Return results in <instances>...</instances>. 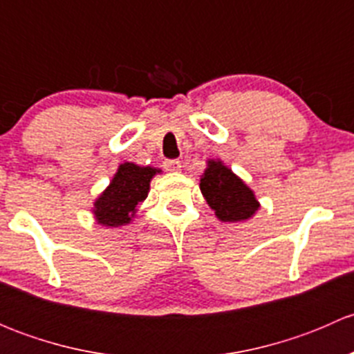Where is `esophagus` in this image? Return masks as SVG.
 <instances>
[{
  "instance_id": "34e87169",
  "label": "esophagus",
  "mask_w": 354,
  "mask_h": 354,
  "mask_svg": "<svg viewBox=\"0 0 354 354\" xmlns=\"http://www.w3.org/2000/svg\"><path fill=\"white\" fill-rule=\"evenodd\" d=\"M164 169L167 171V173H180L181 171V160L178 159H166L162 162Z\"/></svg>"
}]
</instances>
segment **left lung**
<instances>
[{
  "mask_svg": "<svg viewBox=\"0 0 354 354\" xmlns=\"http://www.w3.org/2000/svg\"><path fill=\"white\" fill-rule=\"evenodd\" d=\"M200 192L223 223L252 219L260 207L252 188L221 159L207 160V169L200 176Z\"/></svg>",
  "mask_w": 354,
  "mask_h": 354,
  "instance_id": "left-lung-1",
  "label": "left lung"
}]
</instances>
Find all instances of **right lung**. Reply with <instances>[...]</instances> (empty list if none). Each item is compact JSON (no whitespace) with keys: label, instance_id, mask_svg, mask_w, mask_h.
<instances>
[{"label":"right lung","instance_id":"1","mask_svg":"<svg viewBox=\"0 0 354 354\" xmlns=\"http://www.w3.org/2000/svg\"><path fill=\"white\" fill-rule=\"evenodd\" d=\"M160 169L123 162L106 190L95 198L92 214L95 223L106 227L127 226L137 216L138 205L147 198L151 181Z\"/></svg>","mask_w":354,"mask_h":354}]
</instances>
